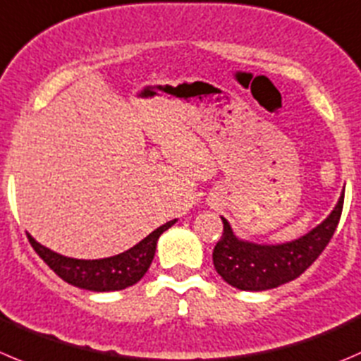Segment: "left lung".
I'll use <instances>...</instances> for the list:
<instances>
[{
	"label": "left lung",
	"mask_w": 361,
	"mask_h": 361,
	"mask_svg": "<svg viewBox=\"0 0 361 361\" xmlns=\"http://www.w3.org/2000/svg\"><path fill=\"white\" fill-rule=\"evenodd\" d=\"M344 194L323 224L305 236L282 245H255L234 236L222 216L224 233L213 248L216 274L241 291H266L295 281L326 248L338 226Z\"/></svg>",
	"instance_id": "8db88e82"
}]
</instances>
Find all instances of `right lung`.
<instances>
[{
  "label": "right lung",
  "instance_id": "obj_1",
  "mask_svg": "<svg viewBox=\"0 0 361 361\" xmlns=\"http://www.w3.org/2000/svg\"><path fill=\"white\" fill-rule=\"evenodd\" d=\"M174 222H176V219L160 226L159 229L153 231L145 240L139 241L135 247L128 248L123 254L106 259H93V261L92 259L90 261L72 259L56 254V252L49 250L47 247L35 241L30 234H27V240H30L35 252L44 259L45 264L68 284L97 293L120 291V289L130 288L145 277L153 261V255H155L157 241H159L160 234L169 229L171 226H174Z\"/></svg>",
  "mask_w": 361,
  "mask_h": 361
}]
</instances>
